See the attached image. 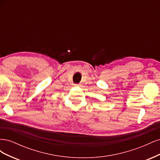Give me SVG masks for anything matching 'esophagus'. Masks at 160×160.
Instances as JSON below:
<instances>
[{
  "label": "esophagus",
  "instance_id": "34e87169",
  "mask_svg": "<svg viewBox=\"0 0 160 160\" xmlns=\"http://www.w3.org/2000/svg\"><path fill=\"white\" fill-rule=\"evenodd\" d=\"M74 85H75V86H76V87H78V86H79V84H74Z\"/></svg>",
  "mask_w": 160,
  "mask_h": 160
}]
</instances>
